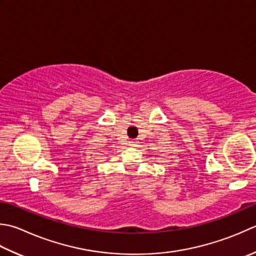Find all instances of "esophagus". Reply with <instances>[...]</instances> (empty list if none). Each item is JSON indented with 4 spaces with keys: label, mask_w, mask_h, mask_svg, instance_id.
<instances>
[{
    "label": "esophagus",
    "mask_w": 256,
    "mask_h": 256,
    "mask_svg": "<svg viewBox=\"0 0 256 256\" xmlns=\"http://www.w3.org/2000/svg\"><path fill=\"white\" fill-rule=\"evenodd\" d=\"M136 144H138L136 140H131V141H130V145H132V146H135Z\"/></svg>",
    "instance_id": "obj_1"
}]
</instances>
